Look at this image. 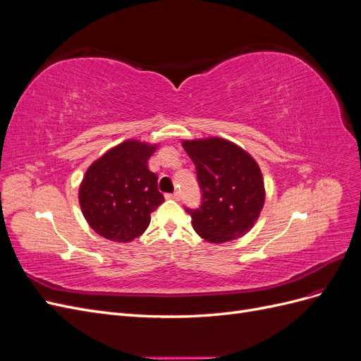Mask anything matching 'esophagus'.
<instances>
[{
    "instance_id": "34e87169",
    "label": "esophagus",
    "mask_w": 361,
    "mask_h": 361,
    "mask_svg": "<svg viewBox=\"0 0 361 361\" xmlns=\"http://www.w3.org/2000/svg\"><path fill=\"white\" fill-rule=\"evenodd\" d=\"M179 195H180V194H179V191H174L173 194H167V197H169V199H174V200H178V199H179Z\"/></svg>"
}]
</instances>
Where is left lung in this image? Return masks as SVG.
Returning <instances> with one entry per match:
<instances>
[{
  "label": "left lung",
  "instance_id": "obj_1",
  "mask_svg": "<svg viewBox=\"0 0 361 361\" xmlns=\"http://www.w3.org/2000/svg\"><path fill=\"white\" fill-rule=\"evenodd\" d=\"M202 191L199 209H188L192 227L204 241L228 243L253 228L265 203V187L257 162L224 138L183 140Z\"/></svg>",
  "mask_w": 361,
  "mask_h": 361
}]
</instances>
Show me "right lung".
Masks as SVG:
<instances>
[{"mask_svg": "<svg viewBox=\"0 0 361 361\" xmlns=\"http://www.w3.org/2000/svg\"><path fill=\"white\" fill-rule=\"evenodd\" d=\"M157 147L128 140L87 169L78 199L84 218L97 235L129 243L146 231L150 214L164 202L158 176L147 167Z\"/></svg>", "mask_w": 361, "mask_h": 361, "instance_id": "1", "label": "right lung"}]
</instances>
